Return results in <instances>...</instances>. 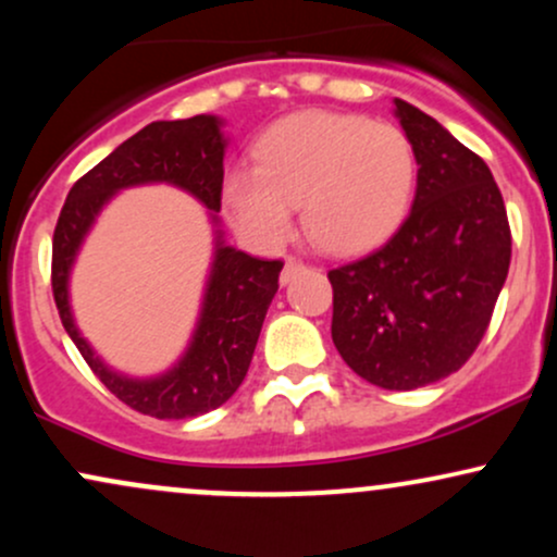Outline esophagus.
Returning a JSON list of instances; mask_svg holds the SVG:
<instances>
[{
	"instance_id": "1",
	"label": "esophagus",
	"mask_w": 557,
	"mask_h": 557,
	"mask_svg": "<svg viewBox=\"0 0 557 557\" xmlns=\"http://www.w3.org/2000/svg\"><path fill=\"white\" fill-rule=\"evenodd\" d=\"M300 270H304V264H300L298 259L287 257V259H285V267H283V274H280V283L287 285L293 277H296V274H298Z\"/></svg>"
}]
</instances>
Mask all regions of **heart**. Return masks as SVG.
Segmentation results:
<instances>
[{
  "label": "heart",
  "mask_w": 557,
  "mask_h": 557,
  "mask_svg": "<svg viewBox=\"0 0 557 557\" xmlns=\"http://www.w3.org/2000/svg\"><path fill=\"white\" fill-rule=\"evenodd\" d=\"M257 168H235L222 201L240 233L277 246L304 207L319 248L341 257L382 246L406 220L417 151L400 127L341 112H298L257 140Z\"/></svg>",
  "instance_id": "b5f03b06"
}]
</instances>
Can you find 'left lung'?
<instances>
[{
    "label": "left lung",
    "mask_w": 557,
    "mask_h": 557,
    "mask_svg": "<svg viewBox=\"0 0 557 557\" xmlns=\"http://www.w3.org/2000/svg\"><path fill=\"white\" fill-rule=\"evenodd\" d=\"M417 151L411 214L385 246L330 270L332 343L356 374L417 389L458 372L490 327L510 267L495 177L437 120L395 99Z\"/></svg>",
    "instance_id": "8db88e82"
}]
</instances>
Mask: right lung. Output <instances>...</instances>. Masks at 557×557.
Wrapping results in <instances>:
<instances>
[{"label":"right lung","instance_id":"1","mask_svg":"<svg viewBox=\"0 0 557 557\" xmlns=\"http://www.w3.org/2000/svg\"><path fill=\"white\" fill-rule=\"evenodd\" d=\"M220 120L196 114L188 120H159L120 144L70 188L52 240V293L62 327L91 372L104 382L133 411L154 419H190L220 408L233 398L251 367L261 324L277 293L283 261L257 259L235 251L216 235V251L203 293L201 319L188 350L168 374L154 380H133L112 372L81 337L67 300V280L75 253L101 212L117 190L144 183H170L188 190L203 207H222L225 177V136Z\"/></svg>","mask_w":557,"mask_h":557}]
</instances>
